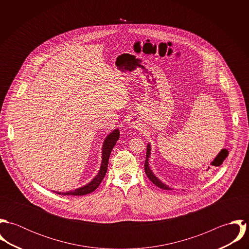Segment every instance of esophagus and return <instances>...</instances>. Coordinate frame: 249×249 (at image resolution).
<instances>
[{"mask_svg":"<svg viewBox=\"0 0 249 249\" xmlns=\"http://www.w3.org/2000/svg\"><path fill=\"white\" fill-rule=\"evenodd\" d=\"M128 126H130L131 128H135V129L139 128L140 123H139L138 119H136V118H131V119H129V121H128Z\"/></svg>","mask_w":249,"mask_h":249,"instance_id":"34e87169","label":"esophagus"}]
</instances>
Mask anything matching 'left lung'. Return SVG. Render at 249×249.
Listing matches in <instances>:
<instances>
[{
	"label": "left lung",
	"mask_w": 249,
	"mask_h": 249,
	"mask_svg": "<svg viewBox=\"0 0 249 249\" xmlns=\"http://www.w3.org/2000/svg\"><path fill=\"white\" fill-rule=\"evenodd\" d=\"M149 155H150V146H149V144H148V145H147V149H146V157H145V161H144V172H145V175L147 176L148 179H149L154 185H156L157 187H159V188H161V189H163V190H170V188H169L167 185H165L164 183H162L158 178H156V177L152 174L151 170L149 169V167H148V162H147Z\"/></svg>",
	"instance_id": "obj_1"
}]
</instances>
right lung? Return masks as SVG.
I'll use <instances>...</instances> for the list:
<instances>
[{"label": "right lung", "mask_w": 249, "mask_h": 249, "mask_svg": "<svg viewBox=\"0 0 249 249\" xmlns=\"http://www.w3.org/2000/svg\"><path fill=\"white\" fill-rule=\"evenodd\" d=\"M119 138H120L119 129H115L112 133H110L107 136L106 141L104 142V146H103V162H102L101 170H100L99 174L97 175V177L94 178L89 184H87L86 186H84L82 188L76 189L74 191L67 192V193H56V194L62 195V196H83V195H87V194L94 192L100 186L103 179L106 177L110 153L112 151V148L116 144V142L119 140Z\"/></svg>", "instance_id": "add662e5"}]
</instances>
